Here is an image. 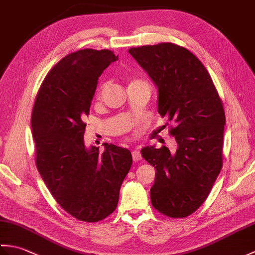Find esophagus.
<instances>
[{"label": "esophagus", "instance_id": "esophagus-1", "mask_svg": "<svg viewBox=\"0 0 255 255\" xmlns=\"http://www.w3.org/2000/svg\"><path fill=\"white\" fill-rule=\"evenodd\" d=\"M131 154H132V160H133L134 162H137V161H139V160H141V153H140V151H139L138 149H134V150H132Z\"/></svg>", "mask_w": 255, "mask_h": 255}]
</instances>
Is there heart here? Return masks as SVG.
I'll return each instance as SVG.
<instances>
[{
  "label": "heart",
  "instance_id": "b5f03b06",
  "mask_svg": "<svg viewBox=\"0 0 255 255\" xmlns=\"http://www.w3.org/2000/svg\"><path fill=\"white\" fill-rule=\"evenodd\" d=\"M137 81H138V80H133L132 82H137ZM132 82H131V83H132ZM104 88H105V84H102V85L100 86L99 91H97V96H100V95L102 94V92H103V90H104Z\"/></svg>",
  "mask_w": 255,
  "mask_h": 255
}]
</instances>
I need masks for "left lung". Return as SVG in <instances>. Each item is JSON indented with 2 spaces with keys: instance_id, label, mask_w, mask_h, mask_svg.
Instances as JSON below:
<instances>
[{
  "instance_id": "obj_1",
  "label": "left lung",
  "mask_w": 255,
  "mask_h": 255,
  "mask_svg": "<svg viewBox=\"0 0 255 255\" xmlns=\"http://www.w3.org/2000/svg\"><path fill=\"white\" fill-rule=\"evenodd\" d=\"M128 52L158 88V112L175 124V154L166 147H144L142 158L155 167L150 189L153 207L171 218L196 211L223 167L226 116L204 64L186 48L161 42Z\"/></svg>"
}]
</instances>
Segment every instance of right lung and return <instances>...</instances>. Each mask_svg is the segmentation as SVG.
I'll list each match as a JSON object with an SVG mask.
<instances>
[{
    "label": "right lung",
    "mask_w": 255,
    "mask_h": 255,
    "mask_svg": "<svg viewBox=\"0 0 255 255\" xmlns=\"http://www.w3.org/2000/svg\"><path fill=\"white\" fill-rule=\"evenodd\" d=\"M118 59L107 49L78 50L47 74L31 113L36 165L56 202L72 217L96 223L116 209L130 151L104 143L105 151L84 144L97 80Z\"/></svg>",
    "instance_id": "add662e5"
}]
</instances>
